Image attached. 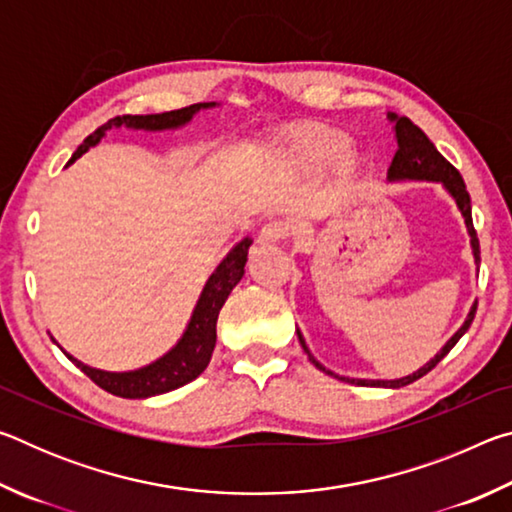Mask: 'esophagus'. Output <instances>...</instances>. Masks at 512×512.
<instances>
[{"label": "esophagus", "mask_w": 512, "mask_h": 512, "mask_svg": "<svg viewBox=\"0 0 512 512\" xmlns=\"http://www.w3.org/2000/svg\"><path fill=\"white\" fill-rule=\"evenodd\" d=\"M289 237H291V225L280 219L264 223V228L259 230V241H262V244H280V241Z\"/></svg>", "instance_id": "obj_1"}]
</instances>
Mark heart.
<instances>
[{
  "label": "heart",
  "instance_id": "heart-1",
  "mask_svg": "<svg viewBox=\"0 0 512 512\" xmlns=\"http://www.w3.org/2000/svg\"><path fill=\"white\" fill-rule=\"evenodd\" d=\"M352 137L343 128L320 121H305L284 131L275 142V158L284 167L300 173H314L332 167L343 158L345 167H354L350 151Z\"/></svg>",
  "mask_w": 512,
  "mask_h": 512
}]
</instances>
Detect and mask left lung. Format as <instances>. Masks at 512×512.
<instances>
[{
  "label": "left lung",
  "mask_w": 512,
  "mask_h": 512,
  "mask_svg": "<svg viewBox=\"0 0 512 512\" xmlns=\"http://www.w3.org/2000/svg\"><path fill=\"white\" fill-rule=\"evenodd\" d=\"M388 117L395 121L397 146H400V149H397V153H395L393 162H391V169H388V178H391V180H436V183H443L449 189V194L456 198L458 210H461V214L465 216L467 230H470V237H472L474 257H476V262H481L479 237H476V230H474V223H472L470 194H467L461 173H458V169L454 167L452 162H447L443 155L438 153L436 146L429 142V137L424 135L409 117H397V115H388ZM474 314H476V305L470 309V314H467V320L463 323V327L458 329V332L452 336V339L447 341L445 348L440 350L436 357H433L427 363V366H422L418 372H413V375H409V377H402V379H395V381H379V379H372L370 381V379H350V377L334 375V372L325 370L314 357H311L309 350H307V345H305V339H302L300 332H298V339H300L302 348H305V352L309 354V361L314 363L318 370L327 372V375H334L336 379L348 381V384H357V386H393V388H400V386H406V384H413L415 379L424 377V375H427V372H431L433 368H436L438 363L447 357L449 350H452L454 345L458 343V339H461V336L467 332V329H470L472 320H474Z\"/></svg>",
  "instance_id": "8db88e82"
}]
</instances>
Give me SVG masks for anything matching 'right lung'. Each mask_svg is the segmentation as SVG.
I'll list each match as a JSON object with an SVG mask.
<instances>
[{
  "label": "right lung",
  "mask_w": 512,
  "mask_h": 512,
  "mask_svg": "<svg viewBox=\"0 0 512 512\" xmlns=\"http://www.w3.org/2000/svg\"><path fill=\"white\" fill-rule=\"evenodd\" d=\"M210 106H214V103H194V106L160 112V115L112 117L106 121V124L99 126L92 135L85 137L83 144L74 151L72 160L67 164H72L76 158H81V155L88 151L90 146L97 144L112 126L144 128V131L178 128L187 124V121L194 117V112ZM248 248H250V239H244L230 250L228 257L223 259L219 268L210 275V280H207L201 298L196 302L194 316L189 320L183 339L178 341L176 348L164 354L162 359L151 363V366H144L140 370H131V372H106V370L85 366V363L69 357L67 352L65 354L76 363V368H81L85 375L94 381V384L103 388V391H108L117 397H128V400L162 395V393L173 391V388L189 384V381L201 375L212 359L214 343H216V318H219V311L223 307V302L228 300L230 291L235 289L237 282L244 277Z\"/></svg>",
  "instance_id": "right-lung-1"
}]
</instances>
